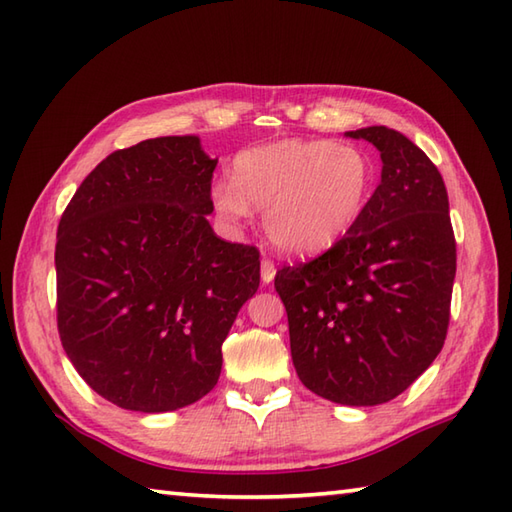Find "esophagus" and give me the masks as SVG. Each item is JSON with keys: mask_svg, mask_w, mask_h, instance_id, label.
<instances>
[{"mask_svg": "<svg viewBox=\"0 0 512 512\" xmlns=\"http://www.w3.org/2000/svg\"><path fill=\"white\" fill-rule=\"evenodd\" d=\"M275 275H277L275 264L270 262V259H262V281L264 284H270V281L275 279Z\"/></svg>", "mask_w": 512, "mask_h": 512, "instance_id": "esophagus-1", "label": "esophagus"}]
</instances>
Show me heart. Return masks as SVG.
<instances>
[{
  "label": "heart",
  "mask_w": 512,
  "mask_h": 512,
  "mask_svg": "<svg viewBox=\"0 0 512 512\" xmlns=\"http://www.w3.org/2000/svg\"><path fill=\"white\" fill-rule=\"evenodd\" d=\"M376 182L374 160L356 145L286 138L239 151L233 178L211 184V204L226 224L264 209L270 242L292 255L330 248L361 220Z\"/></svg>",
  "instance_id": "1"
}]
</instances>
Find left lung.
Segmentation results:
<instances>
[{
    "label": "left lung",
    "mask_w": 512,
    "mask_h": 512,
    "mask_svg": "<svg viewBox=\"0 0 512 512\" xmlns=\"http://www.w3.org/2000/svg\"><path fill=\"white\" fill-rule=\"evenodd\" d=\"M345 136L380 151V184L350 233L312 262L281 268L275 288L301 383L339 405L374 407L442 350L455 237L447 187L420 147L385 125Z\"/></svg>",
    "instance_id": "left-lung-1"
}]
</instances>
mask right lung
<instances>
[{
	"mask_svg": "<svg viewBox=\"0 0 512 512\" xmlns=\"http://www.w3.org/2000/svg\"><path fill=\"white\" fill-rule=\"evenodd\" d=\"M217 158L198 136L149 138L107 156L63 211L57 323L96 394L162 413L209 394L222 343L259 288V253L213 233Z\"/></svg>",
	"mask_w": 512,
	"mask_h": 512,
	"instance_id": "obj_1",
	"label": "right lung"
}]
</instances>
